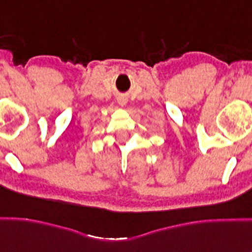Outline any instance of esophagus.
Here are the masks:
<instances>
[{
  "mask_svg": "<svg viewBox=\"0 0 252 252\" xmlns=\"http://www.w3.org/2000/svg\"><path fill=\"white\" fill-rule=\"evenodd\" d=\"M126 100L124 99V98H121V99H120V104H121V105H124V104H126Z\"/></svg>",
  "mask_w": 252,
  "mask_h": 252,
  "instance_id": "1",
  "label": "esophagus"
}]
</instances>
